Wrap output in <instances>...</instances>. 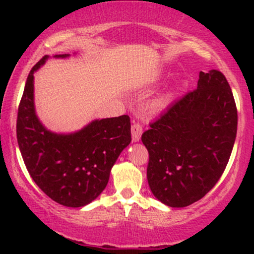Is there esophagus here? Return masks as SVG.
<instances>
[{
  "mask_svg": "<svg viewBox=\"0 0 254 254\" xmlns=\"http://www.w3.org/2000/svg\"><path fill=\"white\" fill-rule=\"evenodd\" d=\"M142 131H143V128H142V125L138 123H134L131 125V137H133L134 142H137L141 138Z\"/></svg>",
  "mask_w": 254,
  "mask_h": 254,
  "instance_id": "34e87169",
  "label": "esophagus"
}]
</instances>
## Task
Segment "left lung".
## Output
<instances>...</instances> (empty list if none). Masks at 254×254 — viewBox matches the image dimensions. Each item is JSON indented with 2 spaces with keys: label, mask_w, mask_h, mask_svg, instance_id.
<instances>
[{
  "label": "left lung",
  "mask_w": 254,
  "mask_h": 254,
  "mask_svg": "<svg viewBox=\"0 0 254 254\" xmlns=\"http://www.w3.org/2000/svg\"><path fill=\"white\" fill-rule=\"evenodd\" d=\"M237 107L220 70L200 71L187 92L142 134L147 178L154 195L170 207H187L223 175L237 134Z\"/></svg>",
  "instance_id": "left-lung-1"
}]
</instances>
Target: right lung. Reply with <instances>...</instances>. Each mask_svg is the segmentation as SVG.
Here are the masks:
<instances>
[{
	"label": "right lung",
	"mask_w": 254,
	"mask_h": 254,
	"mask_svg": "<svg viewBox=\"0 0 254 254\" xmlns=\"http://www.w3.org/2000/svg\"><path fill=\"white\" fill-rule=\"evenodd\" d=\"M47 59L45 55L27 76L18 106L17 141L38 187L62 206L83 207L103 192L113 164L130 143V119L120 116L95 120L68 135L47 130L37 118L33 103V74Z\"/></svg>",
	"instance_id": "add662e5"
}]
</instances>
